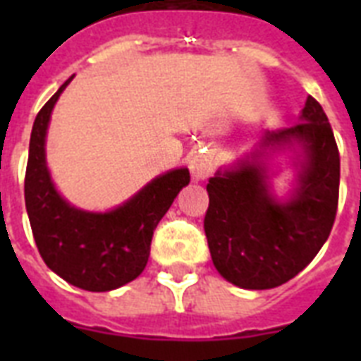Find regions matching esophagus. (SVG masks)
I'll return each instance as SVG.
<instances>
[{
	"label": "esophagus",
	"instance_id": "1",
	"mask_svg": "<svg viewBox=\"0 0 361 361\" xmlns=\"http://www.w3.org/2000/svg\"><path fill=\"white\" fill-rule=\"evenodd\" d=\"M189 169H191L192 180H208L215 170L214 153L209 152V149H198V152H195L191 155V161H189Z\"/></svg>",
	"mask_w": 361,
	"mask_h": 361
}]
</instances>
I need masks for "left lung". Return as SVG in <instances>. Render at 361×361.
Wrapping results in <instances>:
<instances>
[{
	"mask_svg": "<svg viewBox=\"0 0 361 361\" xmlns=\"http://www.w3.org/2000/svg\"><path fill=\"white\" fill-rule=\"evenodd\" d=\"M285 147L297 153V183L288 197L277 199L265 157ZM339 170L330 121L309 95L300 123L266 130L247 157L209 178L204 232L217 271L247 290L275 288L296 277L330 236Z\"/></svg>",
	"mask_w": 361,
	"mask_h": 361,
	"instance_id": "8db88e82",
	"label": "left lung"
}]
</instances>
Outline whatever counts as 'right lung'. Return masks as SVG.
Listing matches in <instances>:
<instances>
[{"instance_id": "obj_1", "label": "right lung", "mask_w": 361, "mask_h": 361, "mask_svg": "<svg viewBox=\"0 0 361 361\" xmlns=\"http://www.w3.org/2000/svg\"><path fill=\"white\" fill-rule=\"evenodd\" d=\"M69 82L42 106L31 129L25 209L37 249L54 274L82 290L109 292L144 271L153 231L191 176L187 169L169 170L110 212L71 206L54 185L44 147L52 110Z\"/></svg>"}]
</instances>
